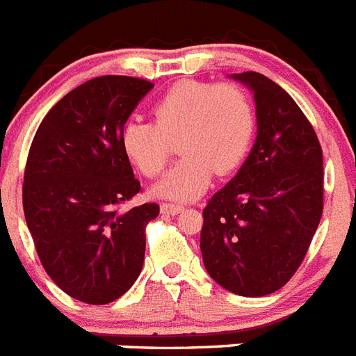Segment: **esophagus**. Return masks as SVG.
Wrapping results in <instances>:
<instances>
[{"mask_svg": "<svg viewBox=\"0 0 356 356\" xmlns=\"http://www.w3.org/2000/svg\"><path fill=\"white\" fill-rule=\"evenodd\" d=\"M184 209L182 204H175V202H163L161 204V213L163 214H179Z\"/></svg>", "mask_w": 356, "mask_h": 356, "instance_id": "34e87169", "label": "esophagus"}]
</instances>
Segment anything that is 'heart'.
Segmentation results:
<instances>
[{
    "instance_id": "obj_1",
    "label": "heart",
    "mask_w": 356,
    "mask_h": 356,
    "mask_svg": "<svg viewBox=\"0 0 356 356\" xmlns=\"http://www.w3.org/2000/svg\"><path fill=\"white\" fill-rule=\"evenodd\" d=\"M255 129L248 94L236 83L186 81L170 86L152 106V120L133 118L122 129V147L145 177H158L174 154L182 156L156 191L175 200H193L207 190L213 174L227 175L241 165Z\"/></svg>"
}]
</instances>
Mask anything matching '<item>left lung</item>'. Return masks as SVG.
Listing matches in <instances>:
<instances>
[{
  "label": "left lung",
  "instance_id": "8db88e82",
  "mask_svg": "<svg viewBox=\"0 0 356 356\" xmlns=\"http://www.w3.org/2000/svg\"><path fill=\"white\" fill-rule=\"evenodd\" d=\"M232 78L254 92L257 140L204 207L200 250L213 280L257 298L286 286L305 259L323 216V150L282 86L254 70Z\"/></svg>",
  "mask_w": 356,
  "mask_h": 356
}]
</instances>
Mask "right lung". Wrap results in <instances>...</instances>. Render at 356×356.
<instances>
[{
  "label": "right lung",
  "instance_id": "1",
  "mask_svg": "<svg viewBox=\"0 0 356 356\" xmlns=\"http://www.w3.org/2000/svg\"><path fill=\"white\" fill-rule=\"evenodd\" d=\"M152 83L101 76L76 86L44 117L24 168L22 207L51 280L88 305H106L133 286L145 257L147 202L122 147V129Z\"/></svg>",
  "mask_w": 356,
  "mask_h": 356
}]
</instances>
